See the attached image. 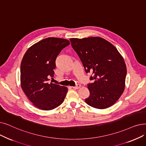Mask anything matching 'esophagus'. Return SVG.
I'll return each instance as SVG.
<instances>
[{"mask_svg": "<svg viewBox=\"0 0 146 146\" xmlns=\"http://www.w3.org/2000/svg\"><path fill=\"white\" fill-rule=\"evenodd\" d=\"M73 89H74V90H78L79 88H80V84H78L76 86H72V87Z\"/></svg>", "mask_w": 146, "mask_h": 146, "instance_id": "obj_1", "label": "esophagus"}]
</instances>
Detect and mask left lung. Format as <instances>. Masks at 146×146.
<instances>
[{"label":"left lung","instance_id":"left-lung-1","mask_svg":"<svg viewBox=\"0 0 146 146\" xmlns=\"http://www.w3.org/2000/svg\"><path fill=\"white\" fill-rule=\"evenodd\" d=\"M86 73L93 80L88 84L90 97L85 102L94 108L104 109L115 104L123 92L126 76L124 60L111 43L99 37L70 39Z\"/></svg>","mask_w":146,"mask_h":146}]
</instances>
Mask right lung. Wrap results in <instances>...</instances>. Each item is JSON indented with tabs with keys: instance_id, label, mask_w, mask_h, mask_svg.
I'll return each mask as SVG.
<instances>
[{
	"instance_id": "add662e5",
	"label": "right lung",
	"mask_w": 146,
	"mask_h": 146,
	"mask_svg": "<svg viewBox=\"0 0 146 146\" xmlns=\"http://www.w3.org/2000/svg\"><path fill=\"white\" fill-rule=\"evenodd\" d=\"M70 45L69 40L48 37L34 44L25 53L20 68L21 86L37 108L52 110L61 105L66 96V86L48 84L54 77L55 60L61 50Z\"/></svg>"
}]
</instances>
